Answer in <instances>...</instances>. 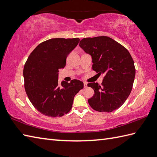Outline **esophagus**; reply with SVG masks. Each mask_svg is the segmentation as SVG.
Masks as SVG:
<instances>
[{"mask_svg": "<svg viewBox=\"0 0 157 157\" xmlns=\"http://www.w3.org/2000/svg\"><path fill=\"white\" fill-rule=\"evenodd\" d=\"M87 83L86 82H83V87H84V88H86L87 87Z\"/></svg>", "mask_w": 157, "mask_h": 157, "instance_id": "34e87169", "label": "esophagus"}]
</instances>
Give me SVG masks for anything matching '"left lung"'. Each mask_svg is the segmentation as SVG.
Masks as SVG:
<instances>
[{"label": "left lung", "mask_w": 157, "mask_h": 157, "mask_svg": "<svg viewBox=\"0 0 157 157\" xmlns=\"http://www.w3.org/2000/svg\"><path fill=\"white\" fill-rule=\"evenodd\" d=\"M79 45L92 58V69L104 74L101 86L87 84L94 90L88 103L94 110L111 112L124 103L132 91L136 70L129 52L106 36L83 38Z\"/></svg>", "instance_id": "left-lung-1"}]
</instances>
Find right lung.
Segmentation results:
<instances>
[{"mask_svg": "<svg viewBox=\"0 0 157 157\" xmlns=\"http://www.w3.org/2000/svg\"><path fill=\"white\" fill-rule=\"evenodd\" d=\"M79 38H55L38 45L29 55L23 69L24 86L29 100L35 109L46 116L57 117L72 108L74 98L83 83L77 79L58 82L59 70L78 45Z\"/></svg>", "mask_w": 157, "mask_h": 157, "instance_id": "add662e5", "label": "right lung"}]
</instances>
